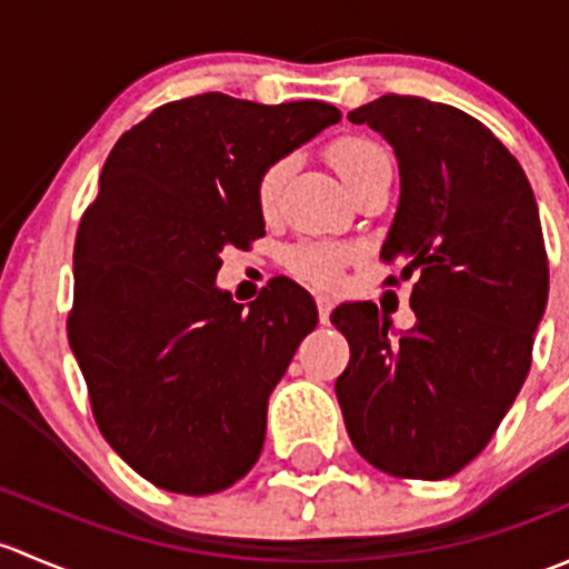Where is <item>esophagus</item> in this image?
I'll return each mask as SVG.
<instances>
[{"label":"esophagus","instance_id":"1","mask_svg":"<svg viewBox=\"0 0 569 569\" xmlns=\"http://www.w3.org/2000/svg\"><path fill=\"white\" fill-rule=\"evenodd\" d=\"M332 306H336V302H332V297L330 295H317V308H319V319H321V325H327V319H330V311H332Z\"/></svg>","mask_w":569,"mask_h":569}]
</instances>
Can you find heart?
Masks as SVG:
<instances>
[{
    "mask_svg": "<svg viewBox=\"0 0 569 569\" xmlns=\"http://www.w3.org/2000/svg\"><path fill=\"white\" fill-rule=\"evenodd\" d=\"M336 173L343 178L347 187H352L355 181H360L369 170H375L377 164L391 162L388 153L377 146L369 137L349 134L341 137L330 146L327 151ZM286 176H289V162L278 159L269 168H263V173L258 176L256 183V200L261 206V211H272L274 203L280 198V189H283ZM349 252L336 244H302V248L289 252V263L295 272H300L302 278L317 280V283H336L338 274H341L343 263H347Z\"/></svg>",
    "mask_w": 569,
    "mask_h": 569,
    "instance_id": "heart-1",
    "label": "heart"
}]
</instances>
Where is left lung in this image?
<instances>
[{"label": "left lung", "mask_w": 569, "mask_h": 569, "mask_svg": "<svg viewBox=\"0 0 569 569\" xmlns=\"http://www.w3.org/2000/svg\"><path fill=\"white\" fill-rule=\"evenodd\" d=\"M349 120L386 137L399 206L382 244L416 274V325L393 330L375 302H341L347 336L336 382L355 449L401 479H446L473 460L531 369L548 306L537 200L518 159L462 109L382 96Z\"/></svg>", "instance_id": "obj_1"}]
</instances>
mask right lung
Here are the masks:
<instances>
[{
	"instance_id": "obj_1",
	"label": "right lung",
	"mask_w": 569,
	"mask_h": 569,
	"mask_svg": "<svg viewBox=\"0 0 569 569\" xmlns=\"http://www.w3.org/2000/svg\"><path fill=\"white\" fill-rule=\"evenodd\" d=\"M338 120L321 101L203 93L153 109L107 157L73 248L68 341L107 443L162 490L220 492L261 455L317 302L278 280L237 306L220 252L263 237V168Z\"/></svg>"
}]
</instances>
